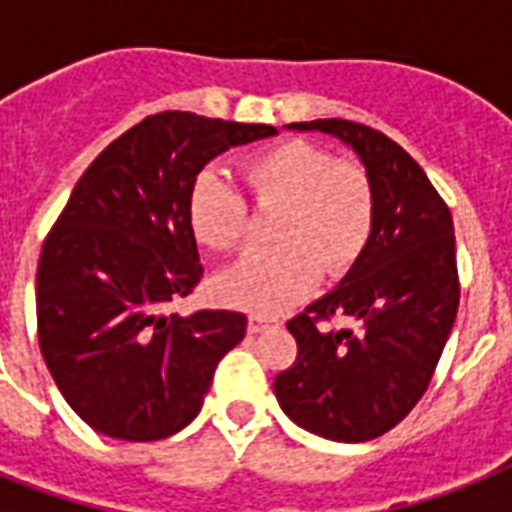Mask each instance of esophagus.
I'll use <instances>...</instances> for the list:
<instances>
[{"label": "esophagus", "mask_w": 512, "mask_h": 512, "mask_svg": "<svg viewBox=\"0 0 512 512\" xmlns=\"http://www.w3.org/2000/svg\"><path fill=\"white\" fill-rule=\"evenodd\" d=\"M268 327H271V319H268V316H263V313H252V316H249V332H252V335H257V332H265Z\"/></svg>", "instance_id": "esophagus-1"}]
</instances>
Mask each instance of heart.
<instances>
[{"mask_svg": "<svg viewBox=\"0 0 512 512\" xmlns=\"http://www.w3.org/2000/svg\"><path fill=\"white\" fill-rule=\"evenodd\" d=\"M244 177L257 204L281 207L273 241L220 273L217 295L228 305L273 313L305 297L321 268L345 273L374 231V188L358 164L308 140H284L249 156ZM188 223L209 249L239 247L247 236L249 207L244 193L217 170L196 175L188 193Z\"/></svg>", "mask_w": 512, "mask_h": 512, "instance_id": "1", "label": "heart"}]
</instances>
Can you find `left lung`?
<instances>
[{"label":"left lung","instance_id":"obj_1","mask_svg":"<svg viewBox=\"0 0 512 512\" xmlns=\"http://www.w3.org/2000/svg\"><path fill=\"white\" fill-rule=\"evenodd\" d=\"M287 130L327 132L356 151L374 188V231L348 276L287 324L297 358L273 393L308 433L361 444L412 412L449 340L460 305L452 212L420 164L366 124ZM332 318L357 327L335 330Z\"/></svg>","mask_w":512,"mask_h":512}]
</instances>
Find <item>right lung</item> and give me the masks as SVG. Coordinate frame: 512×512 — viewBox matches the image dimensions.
<instances>
[{"instance_id": "1", "label": "right lung", "mask_w": 512, "mask_h": 512, "mask_svg": "<svg viewBox=\"0 0 512 512\" xmlns=\"http://www.w3.org/2000/svg\"><path fill=\"white\" fill-rule=\"evenodd\" d=\"M276 132L162 111L119 135L79 177L44 239L36 327L52 380L92 430L159 441L199 414L247 316L164 313L204 273L188 193L215 156Z\"/></svg>"}]
</instances>
